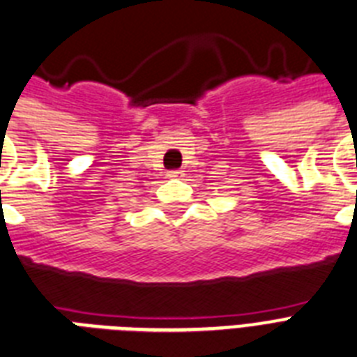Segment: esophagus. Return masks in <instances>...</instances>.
<instances>
[{"instance_id": "obj_1", "label": "esophagus", "mask_w": 357, "mask_h": 357, "mask_svg": "<svg viewBox=\"0 0 357 357\" xmlns=\"http://www.w3.org/2000/svg\"><path fill=\"white\" fill-rule=\"evenodd\" d=\"M167 176H169V178H181V176H183V170H170L169 174H167Z\"/></svg>"}]
</instances>
